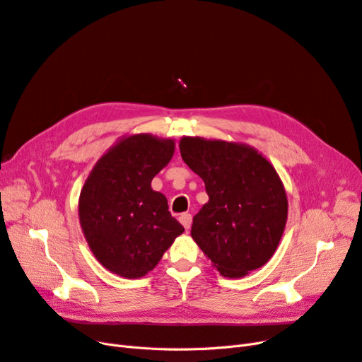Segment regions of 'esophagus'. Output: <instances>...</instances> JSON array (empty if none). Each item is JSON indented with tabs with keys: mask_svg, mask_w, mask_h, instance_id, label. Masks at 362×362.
<instances>
[{
	"mask_svg": "<svg viewBox=\"0 0 362 362\" xmlns=\"http://www.w3.org/2000/svg\"><path fill=\"white\" fill-rule=\"evenodd\" d=\"M192 220H193V218H192V214H189V212H184V214L180 215V221H181V224L185 227V230L190 228Z\"/></svg>",
	"mask_w": 362,
	"mask_h": 362,
	"instance_id": "1",
	"label": "esophagus"
}]
</instances>
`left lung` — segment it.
Returning a JSON list of instances; mask_svg holds the SVG:
<instances>
[{"mask_svg":"<svg viewBox=\"0 0 362 362\" xmlns=\"http://www.w3.org/2000/svg\"><path fill=\"white\" fill-rule=\"evenodd\" d=\"M180 151L209 196L193 218L199 248L227 278L264 266L278 248L288 215L276 170L243 144L185 136Z\"/></svg>","mask_w":362,"mask_h":362,"instance_id":"obj_1","label":"left lung"}]
</instances>
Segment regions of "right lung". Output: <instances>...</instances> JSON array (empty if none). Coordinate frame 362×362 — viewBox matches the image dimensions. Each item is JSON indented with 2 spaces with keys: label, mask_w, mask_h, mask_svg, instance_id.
I'll list each match as a JSON object with an SVG mask.
<instances>
[{
  "label": "right lung",
  "mask_w": 362,
  "mask_h": 362,
  "mask_svg": "<svg viewBox=\"0 0 362 362\" xmlns=\"http://www.w3.org/2000/svg\"><path fill=\"white\" fill-rule=\"evenodd\" d=\"M172 156V139L127 136L99 158L81 189L84 238L99 263L123 278L153 270L184 231L168 211L166 197L151 189Z\"/></svg>",
  "instance_id": "1"
}]
</instances>
